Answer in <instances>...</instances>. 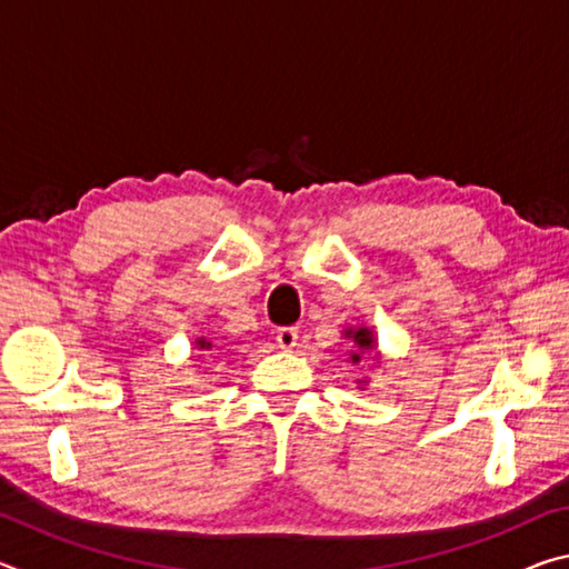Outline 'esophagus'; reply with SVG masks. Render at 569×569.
<instances>
[{
  "instance_id": "1",
  "label": "esophagus",
  "mask_w": 569,
  "mask_h": 569,
  "mask_svg": "<svg viewBox=\"0 0 569 569\" xmlns=\"http://www.w3.org/2000/svg\"><path fill=\"white\" fill-rule=\"evenodd\" d=\"M276 343L281 346V349L291 351L293 346L298 343V329H296V326H283V329H278L276 331Z\"/></svg>"
}]
</instances>
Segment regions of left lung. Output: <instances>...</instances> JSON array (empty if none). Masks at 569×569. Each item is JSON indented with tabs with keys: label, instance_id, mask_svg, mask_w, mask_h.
I'll return each instance as SVG.
<instances>
[{
	"label": "left lung",
	"instance_id": "1",
	"mask_svg": "<svg viewBox=\"0 0 569 569\" xmlns=\"http://www.w3.org/2000/svg\"><path fill=\"white\" fill-rule=\"evenodd\" d=\"M353 341H356V343H359V349H371V343H373V339H371V333H369V331H366V329H359V331H356V336H353ZM351 359H353V361H359V359H361V353H353V356H351Z\"/></svg>",
	"mask_w": 569,
	"mask_h": 569
}]
</instances>
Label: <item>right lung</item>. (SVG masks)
Wrapping results in <instances>:
<instances>
[{
    "label": "right lung",
    "instance_id": "add662e5",
    "mask_svg": "<svg viewBox=\"0 0 569 569\" xmlns=\"http://www.w3.org/2000/svg\"><path fill=\"white\" fill-rule=\"evenodd\" d=\"M200 346H203V349H206V346H210V343H206V341H200Z\"/></svg>",
    "mask_w": 569,
    "mask_h": 569
}]
</instances>
